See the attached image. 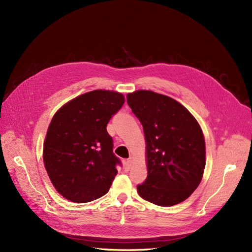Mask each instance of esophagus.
<instances>
[{
	"mask_svg": "<svg viewBox=\"0 0 252 252\" xmlns=\"http://www.w3.org/2000/svg\"><path fill=\"white\" fill-rule=\"evenodd\" d=\"M131 164H132V161H131V158H128L127 161H125V163H124V166H125V169L126 170H129L130 169V167H131Z\"/></svg>",
	"mask_w": 252,
	"mask_h": 252,
	"instance_id": "esophagus-1",
	"label": "esophagus"
}]
</instances>
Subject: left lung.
Here are the masks:
<instances>
[{"label":"left lung","instance_id":"left-lung-1","mask_svg":"<svg viewBox=\"0 0 252 252\" xmlns=\"http://www.w3.org/2000/svg\"><path fill=\"white\" fill-rule=\"evenodd\" d=\"M144 129L147 179L138 186L144 200L163 207L184 202L200 185L206 164L205 139L189 110L150 90L127 94Z\"/></svg>","mask_w":252,"mask_h":252}]
</instances>
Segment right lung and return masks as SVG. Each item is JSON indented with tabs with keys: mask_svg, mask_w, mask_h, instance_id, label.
<instances>
[{
	"mask_svg": "<svg viewBox=\"0 0 252 252\" xmlns=\"http://www.w3.org/2000/svg\"><path fill=\"white\" fill-rule=\"evenodd\" d=\"M124 102L123 94L96 89L72 98L55 113L45 136L43 161L64 199L87 203L108 192L120 161L106 126Z\"/></svg>",
	"mask_w": 252,
	"mask_h": 252,
	"instance_id": "add662e5",
	"label": "right lung"
}]
</instances>
